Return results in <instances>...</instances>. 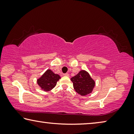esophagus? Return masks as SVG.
Returning <instances> with one entry per match:
<instances>
[{
	"mask_svg": "<svg viewBox=\"0 0 134 134\" xmlns=\"http://www.w3.org/2000/svg\"><path fill=\"white\" fill-rule=\"evenodd\" d=\"M63 75L65 76H69V73H65V74H64Z\"/></svg>",
	"mask_w": 134,
	"mask_h": 134,
	"instance_id": "esophagus-1",
	"label": "esophagus"
}]
</instances>
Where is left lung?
Segmentation results:
<instances>
[{
  "mask_svg": "<svg viewBox=\"0 0 134 134\" xmlns=\"http://www.w3.org/2000/svg\"><path fill=\"white\" fill-rule=\"evenodd\" d=\"M75 91L81 96H86L92 92L95 81L85 70H81L75 76L71 78Z\"/></svg>",
  "mask_w": 134,
  "mask_h": 134,
  "instance_id": "obj_1",
  "label": "left lung"
}]
</instances>
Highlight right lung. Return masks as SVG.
<instances>
[{
  "label": "right lung",
  "instance_id": "1",
  "mask_svg": "<svg viewBox=\"0 0 134 134\" xmlns=\"http://www.w3.org/2000/svg\"><path fill=\"white\" fill-rule=\"evenodd\" d=\"M60 79L61 77L58 74H55L50 69H48L37 79V84L41 90L45 92H49L55 87Z\"/></svg>",
  "mask_w": 134,
  "mask_h": 134
}]
</instances>
